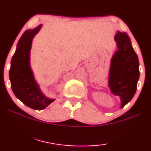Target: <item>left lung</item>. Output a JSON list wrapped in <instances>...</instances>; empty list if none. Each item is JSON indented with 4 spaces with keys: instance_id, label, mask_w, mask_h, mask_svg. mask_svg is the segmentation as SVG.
<instances>
[{
    "instance_id": "obj_1",
    "label": "left lung",
    "mask_w": 151,
    "mask_h": 151,
    "mask_svg": "<svg viewBox=\"0 0 151 151\" xmlns=\"http://www.w3.org/2000/svg\"><path fill=\"white\" fill-rule=\"evenodd\" d=\"M114 40L119 50L111 60L109 85L111 92L121 97L123 107L136 92L139 78V60L126 33L118 31Z\"/></svg>"
}]
</instances>
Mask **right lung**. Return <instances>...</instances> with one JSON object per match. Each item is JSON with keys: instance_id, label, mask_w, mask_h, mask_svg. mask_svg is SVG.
<instances>
[{"instance_id": "obj_1", "label": "right lung", "mask_w": 151, "mask_h": 151, "mask_svg": "<svg viewBox=\"0 0 151 151\" xmlns=\"http://www.w3.org/2000/svg\"><path fill=\"white\" fill-rule=\"evenodd\" d=\"M42 25L23 33L17 44L11 61L9 80L16 97L30 108L41 110L50 105L54 99L45 97L35 81L30 67V50L33 37Z\"/></svg>"}]
</instances>
